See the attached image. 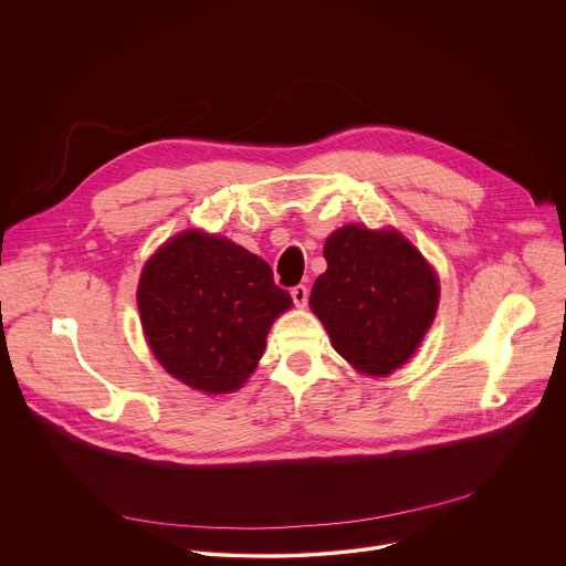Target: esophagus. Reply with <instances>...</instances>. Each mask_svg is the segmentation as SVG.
I'll return each instance as SVG.
<instances>
[{
  "mask_svg": "<svg viewBox=\"0 0 566 566\" xmlns=\"http://www.w3.org/2000/svg\"><path fill=\"white\" fill-rule=\"evenodd\" d=\"M290 294H292V301H294L296 307H305L307 301H310V290H307V285H294V287L290 290Z\"/></svg>",
  "mask_w": 566,
  "mask_h": 566,
  "instance_id": "esophagus-1",
  "label": "esophagus"
}]
</instances>
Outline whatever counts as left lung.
I'll list each match as a JSON object with an SVG mask.
<instances>
[{"label":"left lung","instance_id":"obj_1","mask_svg":"<svg viewBox=\"0 0 566 566\" xmlns=\"http://www.w3.org/2000/svg\"><path fill=\"white\" fill-rule=\"evenodd\" d=\"M326 272L310 305L333 348L366 375H390L413 355L438 310V279L397 231L344 227L324 243Z\"/></svg>","mask_w":566,"mask_h":566}]
</instances>
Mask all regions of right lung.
Masks as SVG:
<instances>
[{
	"label": "right lung",
	"instance_id": "1",
	"mask_svg": "<svg viewBox=\"0 0 566 566\" xmlns=\"http://www.w3.org/2000/svg\"><path fill=\"white\" fill-rule=\"evenodd\" d=\"M137 305L163 368L189 388L224 395L252 375L292 296L242 245L185 231L146 263Z\"/></svg>",
	"mask_w": 566,
	"mask_h": 566
}]
</instances>
